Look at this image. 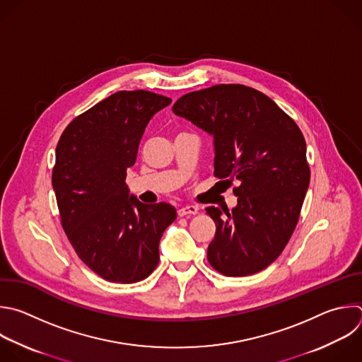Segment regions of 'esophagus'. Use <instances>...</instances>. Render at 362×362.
<instances>
[{
  "label": "esophagus",
  "instance_id": "34e87169",
  "mask_svg": "<svg viewBox=\"0 0 362 362\" xmlns=\"http://www.w3.org/2000/svg\"><path fill=\"white\" fill-rule=\"evenodd\" d=\"M197 214V207L194 206H183L177 210V216L183 217V216H194Z\"/></svg>",
  "mask_w": 362,
  "mask_h": 362
}]
</instances>
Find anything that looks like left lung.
Listing matches in <instances>:
<instances>
[{
    "instance_id": "8db88e82",
    "label": "left lung",
    "mask_w": 362,
    "mask_h": 362,
    "mask_svg": "<svg viewBox=\"0 0 362 362\" xmlns=\"http://www.w3.org/2000/svg\"><path fill=\"white\" fill-rule=\"evenodd\" d=\"M172 109L213 135L214 176L238 182L231 213L207 207L216 223L210 266L230 277L264 270L287 246L310 185L300 128L267 95L240 83L189 92Z\"/></svg>"
}]
</instances>
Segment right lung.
<instances>
[{
	"instance_id": "obj_1",
	"label": "right lung",
	"mask_w": 362,
	"mask_h": 362,
	"mask_svg": "<svg viewBox=\"0 0 362 362\" xmlns=\"http://www.w3.org/2000/svg\"><path fill=\"white\" fill-rule=\"evenodd\" d=\"M170 102L149 90H119L78 115L57 145L52 186L61 226L78 257L103 280L149 277L162 234L176 218L168 203L129 197L125 182L151 117Z\"/></svg>"
}]
</instances>
